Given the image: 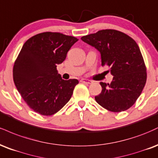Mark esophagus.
Instances as JSON below:
<instances>
[{"instance_id": "34e87169", "label": "esophagus", "mask_w": 158, "mask_h": 158, "mask_svg": "<svg viewBox=\"0 0 158 158\" xmlns=\"http://www.w3.org/2000/svg\"><path fill=\"white\" fill-rule=\"evenodd\" d=\"M81 82L83 83H86V84H90V83H92L91 81H89V80H86V79H81Z\"/></svg>"}]
</instances>
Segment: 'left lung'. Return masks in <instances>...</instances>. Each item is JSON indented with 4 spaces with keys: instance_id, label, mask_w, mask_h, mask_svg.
<instances>
[{
    "instance_id": "8db88e82",
    "label": "left lung",
    "mask_w": 158,
    "mask_h": 158,
    "mask_svg": "<svg viewBox=\"0 0 158 158\" xmlns=\"http://www.w3.org/2000/svg\"><path fill=\"white\" fill-rule=\"evenodd\" d=\"M101 54L102 66H108L113 76L110 83L101 82V93L94 97L99 105L113 112L127 110L141 94L146 69L140 48L129 35L103 29L81 38Z\"/></svg>"
}]
</instances>
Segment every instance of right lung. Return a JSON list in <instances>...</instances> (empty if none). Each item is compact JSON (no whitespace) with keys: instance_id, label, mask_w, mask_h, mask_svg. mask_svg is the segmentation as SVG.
I'll return each instance as SVG.
<instances>
[{"instance_id":"obj_1","label":"right lung","mask_w":158,"mask_h":158,"mask_svg":"<svg viewBox=\"0 0 158 158\" xmlns=\"http://www.w3.org/2000/svg\"><path fill=\"white\" fill-rule=\"evenodd\" d=\"M78 40L59 32H43L23 44L13 67L17 89L30 108L42 115H52L71 98L79 81H65L57 70Z\"/></svg>"}]
</instances>
